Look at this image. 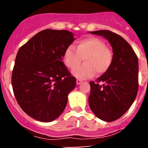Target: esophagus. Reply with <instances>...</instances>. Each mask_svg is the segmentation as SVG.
<instances>
[{
  "instance_id": "34e87169",
  "label": "esophagus",
  "mask_w": 148,
  "mask_h": 148,
  "mask_svg": "<svg viewBox=\"0 0 148 148\" xmlns=\"http://www.w3.org/2000/svg\"><path fill=\"white\" fill-rule=\"evenodd\" d=\"M81 83H82V81H81V79H76V84H77L78 85H79V84H81Z\"/></svg>"
}]
</instances>
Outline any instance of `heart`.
<instances>
[{
  "label": "heart",
  "mask_w": 148,
  "mask_h": 148,
  "mask_svg": "<svg viewBox=\"0 0 148 148\" xmlns=\"http://www.w3.org/2000/svg\"><path fill=\"white\" fill-rule=\"evenodd\" d=\"M75 48L69 46L64 51V59L66 65L70 69L75 68L84 59L85 63L72 71L73 75L79 79H88L95 73L98 75L104 74L113 63L112 51L97 37L79 40L76 42Z\"/></svg>",
  "instance_id": "obj_1"
}]
</instances>
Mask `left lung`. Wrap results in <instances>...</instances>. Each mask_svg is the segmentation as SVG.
I'll return each mask as SVG.
<instances>
[{
    "label": "left lung",
    "instance_id": "8db88e82",
    "mask_svg": "<svg viewBox=\"0 0 148 148\" xmlns=\"http://www.w3.org/2000/svg\"><path fill=\"white\" fill-rule=\"evenodd\" d=\"M90 33L108 40L113 49V60L110 69L97 79V83L90 82L89 106L98 118L114 121L128 111L137 95L138 57L130 44L118 34L106 30Z\"/></svg>",
    "mask_w": 148,
    "mask_h": 148
}]
</instances>
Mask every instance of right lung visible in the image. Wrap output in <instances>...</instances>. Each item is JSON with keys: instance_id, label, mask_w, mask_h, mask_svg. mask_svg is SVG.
Wrapping results in <instances>:
<instances>
[{"instance_id": "1", "label": "right lung", "mask_w": 148, "mask_h": 148, "mask_svg": "<svg viewBox=\"0 0 148 148\" xmlns=\"http://www.w3.org/2000/svg\"><path fill=\"white\" fill-rule=\"evenodd\" d=\"M74 40L67 30L46 29L18 51L12 85L18 105L31 118L49 123L65 108L76 81L62 60Z\"/></svg>"}]
</instances>
